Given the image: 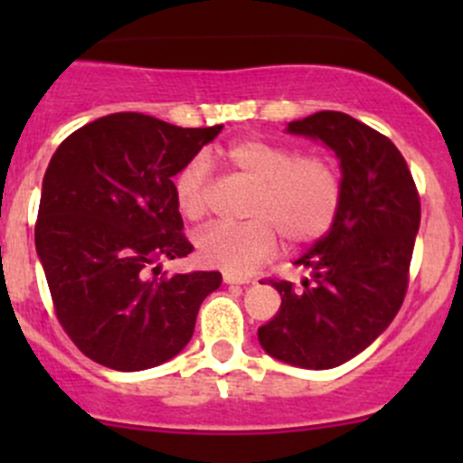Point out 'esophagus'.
Segmentation results:
<instances>
[{"label": "esophagus", "instance_id": "1", "mask_svg": "<svg viewBox=\"0 0 463 463\" xmlns=\"http://www.w3.org/2000/svg\"><path fill=\"white\" fill-rule=\"evenodd\" d=\"M223 282L226 284H249V278H240V275H232V273H223Z\"/></svg>", "mask_w": 463, "mask_h": 463}]
</instances>
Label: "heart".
<instances>
[{
    "instance_id": "b5f03b06",
    "label": "heart",
    "mask_w": 463,
    "mask_h": 463,
    "mask_svg": "<svg viewBox=\"0 0 463 463\" xmlns=\"http://www.w3.org/2000/svg\"><path fill=\"white\" fill-rule=\"evenodd\" d=\"M223 158L253 185L244 223H214L197 237L199 258L231 273H249L278 250L279 235L291 246L322 240L343 203V179L329 156L300 154L293 145L246 138L226 147ZM213 176L203 156L185 163L175 179L179 213L190 222L208 214Z\"/></svg>"
}]
</instances>
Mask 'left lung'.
Returning <instances> with one entry per match:
<instances>
[{"mask_svg": "<svg viewBox=\"0 0 463 463\" xmlns=\"http://www.w3.org/2000/svg\"><path fill=\"white\" fill-rule=\"evenodd\" d=\"M288 132L334 149L343 203L334 228L296 261L311 278L302 284L269 278L282 305L258 338L278 361L329 370L370 347L399 314L421 202L403 154L370 125L343 111H318L288 123Z\"/></svg>", "mask_w": 463, "mask_h": 463, "instance_id": "8db88e82", "label": "left lung"}]
</instances>
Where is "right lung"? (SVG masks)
<instances>
[{"mask_svg":"<svg viewBox=\"0 0 463 463\" xmlns=\"http://www.w3.org/2000/svg\"><path fill=\"white\" fill-rule=\"evenodd\" d=\"M222 132L176 128L118 111L69 134L55 149L35 222L55 316L91 361L138 372L190 343L219 270L158 278V261L194 250L175 199L181 167Z\"/></svg>","mask_w":463,"mask_h":463,"instance_id":"obj_1","label":"right lung"}]
</instances>
